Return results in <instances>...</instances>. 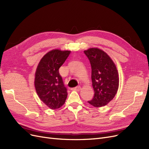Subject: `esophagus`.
Returning <instances> with one entry per match:
<instances>
[{
    "label": "esophagus",
    "instance_id": "obj_1",
    "mask_svg": "<svg viewBox=\"0 0 149 149\" xmlns=\"http://www.w3.org/2000/svg\"><path fill=\"white\" fill-rule=\"evenodd\" d=\"M81 89V87L80 86H76L75 88H72V90H75V91H80Z\"/></svg>",
    "mask_w": 149,
    "mask_h": 149
}]
</instances>
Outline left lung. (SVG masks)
Instances as JSON below:
<instances>
[{
  "instance_id": "left-lung-1",
  "label": "left lung",
  "mask_w": 149,
  "mask_h": 149,
  "mask_svg": "<svg viewBox=\"0 0 149 149\" xmlns=\"http://www.w3.org/2000/svg\"><path fill=\"white\" fill-rule=\"evenodd\" d=\"M84 53L91 66L94 95L88 101L95 107L106 106L113 100L119 88V76L114 63L102 49L91 48Z\"/></svg>"
}]
</instances>
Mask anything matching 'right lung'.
<instances>
[{
    "instance_id": "add662e5",
    "label": "right lung",
    "mask_w": 149,
    "mask_h": 149,
    "mask_svg": "<svg viewBox=\"0 0 149 149\" xmlns=\"http://www.w3.org/2000/svg\"><path fill=\"white\" fill-rule=\"evenodd\" d=\"M70 51L53 49L40 60L35 72V87L38 97L52 109L60 108L67 97V89L59 73V68Z\"/></svg>"
}]
</instances>
